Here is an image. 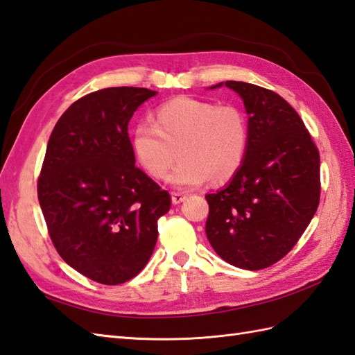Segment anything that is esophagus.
Masks as SVG:
<instances>
[{
  "mask_svg": "<svg viewBox=\"0 0 355 355\" xmlns=\"http://www.w3.org/2000/svg\"><path fill=\"white\" fill-rule=\"evenodd\" d=\"M187 199V194L185 193H180V191H173L171 193V202L175 205L182 203Z\"/></svg>",
  "mask_w": 355,
  "mask_h": 355,
  "instance_id": "obj_1",
  "label": "esophagus"
}]
</instances>
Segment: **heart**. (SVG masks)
<instances>
[{
	"mask_svg": "<svg viewBox=\"0 0 355 355\" xmlns=\"http://www.w3.org/2000/svg\"><path fill=\"white\" fill-rule=\"evenodd\" d=\"M133 152L153 179H164L179 156L168 180L196 188L232 179L246 159L249 123L240 107L179 96L155 112V123L139 121L132 130Z\"/></svg>",
	"mask_w": 355,
	"mask_h": 355,
	"instance_id": "heart-1",
	"label": "heart"
}]
</instances>
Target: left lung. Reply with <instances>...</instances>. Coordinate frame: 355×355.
<instances>
[{
  "instance_id": "left-lung-1",
  "label": "left lung",
  "mask_w": 355,
  "mask_h": 355,
  "mask_svg": "<svg viewBox=\"0 0 355 355\" xmlns=\"http://www.w3.org/2000/svg\"><path fill=\"white\" fill-rule=\"evenodd\" d=\"M225 85L246 107L249 148L231 182L205 196V231L226 263L259 270L284 258L310 225L320 200V156L301 116L277 92Z\"/></svg>"
}]
</instances>
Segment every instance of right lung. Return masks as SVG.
Returning <instances> with one entry per match:
<instances>
[{"label":"right lung","mask_w":355,"mask_h":355,"mask_svg":"<svg viewBox=\"0 0 355 355\" xmlns=\"http://www.w3.org/2000/svg\"><path fill=\"white\" fill-rule=\"evenodd\" d=\"M153 96L132 86L91 92L62 114L46 146L37 199L50 239L67 264L100 284H123L144 269L171 205L135 167L128 133Z\"/></svg>","instance_id":"right-lung-1"}]
</instances>
